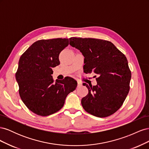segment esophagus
Wrapping results in <instances>:
<instances>
[{"mask_svg": "<svg viewBox=\"0 0 149 149\" xmlns=\"http://www.w3.org/2000/svg\"><path fill=\"white\" fill-rule=\"evenodd\" d=\"M82 84H83V83H82L81 82V81H78V87L81 86Z\"/></svg>", "mask_w": 149, "mask_h": 149, "instance_id": "esophagus-1", "label": "esophagus"}]
</instances>
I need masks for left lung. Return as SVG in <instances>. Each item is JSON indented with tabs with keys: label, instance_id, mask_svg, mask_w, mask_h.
<instances>
[{
	"label": "left lung",
	"instance_id": "left-lung-1",
	"mask_svg": "<svg viewBox=\"0 0 149 149\" xmlns=\"http://www.w3.org/2000/svg\"><path fill=\"white\" fill-rule=\"evenodd\" d=\"M70 45L82 53L85 73L99 75L97 85L83 83L88 89V94L81 100L84 109L99 118L113 114L123 104L130 89L131 71L127 58L107 40L72 37Z\"/></svg>",
	"mask_w": 149,
	"mask_h": 149
}]
</instances>
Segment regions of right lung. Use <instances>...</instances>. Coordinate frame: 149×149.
<instances>
[{"instance_id": "1", "label": "right lung", "mask_w": 149, "mask_h": 149, "mask_svg": "<svg viewBox=\"0 0 149 149\" xmlns=\"http://www.w3.org/2000/svg\"><path fill=\"white\" fill-rule=\"evenodd\" d=\"M68 38L40 40L22 54L15 78L21 100L33 113L47 116L60 111L77 81L70 77L54 81L52 68L60 64L59 55Z\"/></svg>"}]
</instances>
